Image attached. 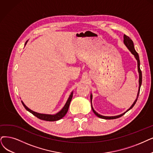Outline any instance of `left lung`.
Here are the masks:
<instances>
[{
    "label": "left lung",
    "instance_id": "1",
    "mask_svg": "<svg viewBox=\"0 0 153 153\" xmlns=\"http://www.w3.org/2000/svg\"><path fill=\"white\" fill-rule=\"evenodd\" d=\"M124 44L126 45V46L128 48V49H129V51L132 53V54H134V56H135L136 59H137V66H138V71H139V91H138V94H137V97L136 100L134 101V103L132 105V106L127 110V111H129L130 109H131L134 106V105L136 104V103L137 100V98H138V96H139V91H140V86H141V84H142V71L141 70H140V60H139V55H138V53L136 52V51L135 50V49H134V43H133V41H132V39L129 37V36H126V34L124 35ZM91 100H92V95H90V100H91ZM91 108H92V111L93 112H94V114L97 116V117H99L100 118H102V119H117L119 117H120L123 116V115H124L126 114L124 113L123 114L121 115H117V116H114V117H107V116H103V115H101L100 114H98L97 112H96L94 109L92 107V105H91Z\"/></svg>",
    "mask_w": 153,
    "mask_h": 153
}]
</instances>
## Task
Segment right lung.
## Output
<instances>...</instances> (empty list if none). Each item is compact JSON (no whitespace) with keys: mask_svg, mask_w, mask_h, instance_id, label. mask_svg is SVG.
I'll list each match as a JSON object with an SVG mask.
<instances>
[{"mask_svg":"<svg viewBox=\"0 0 153 153\" xmlns=\"http://www.w3.org/2000/svg\"><path fill=\"white\" fill-rule=\"evenodd\" d=\"M26 42H27V41L26 42L25 45L26 44ZM72 97H73V92H71V95H70V97L68 98V100H67V102L66 103V104L65 105L63 108L62 109V111H59L58 113H57L55 115L42 114H39V113H37V112H35L31 111V110L29 109V108H27L25 105V104H24V103H23L22 101H21V102H22V103L23 106L24 107V108H25L27 111H29V112L33 114L34 116H36V117H38V119L43 120H46V121H56V120H58L62 118H63L64 116L66 115L67 112H68V108H69V106H70V103L71 100L72 99Z\"/></svg>","mask_w":153,"mask_h":153,"instance_id":"right-lung-1","label":"right lung"}]
</instances>
